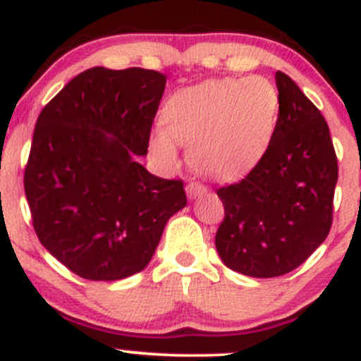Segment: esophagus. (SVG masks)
<instances>
[{
	"mask_svg": "<svg viewBox=\"0 0 361 361\" xmlns=\"http://www.w3.org/2000/svg\"><path fill=\"white\" fill-rule=\"evenodd\" d=\"M204 193H207V186L202 185L200 181H190L186 185V195H188V198H197Z\"/></svg>",
	"mask_w": 361,
	"mask_h": 361,
	"instance_id": "1",
	"label": "esophagus"
}]
</instances>
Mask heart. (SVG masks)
<instances>
[{
    "mask_svg": "<svg viewBox=\"0 0 361 361\" xmlns=\"http://www.w3.org/2000/svg\"><path fill=\"white\" fill-rule=\"evenodd\" d=\"M280 111L276 86L263 76L222 78L178 90L164 103L151 149L175 163L176 146L188 147L197 171L235 180L263 159L275 135Z\"/></svg>",
    "mask_w": 361,
    "mask_h": 361,
    "instance_id": "obj_1",
    "label": "heart"
}]
</instances>
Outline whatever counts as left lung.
Listing matches in <instances>:
<instances>
[{
    "mask_svg": "<svg viewBox=\"0 0 361 361\" xmlns=\"http://www.w3.org/2000/svg\"><path fill=\"white\" fill-rule=\"evenodd\" d=\"M280 111L267 154L238 183L217 195L224 219L215 247L231 270L271 279L295 270L333 224L338 157L317 106L276 71Z\"/></svg>",
    "mask_w": 361,
    "mask_h": 361,
    "instance_id": "obj_1",
    "label": "left lung"
}]
</instances>
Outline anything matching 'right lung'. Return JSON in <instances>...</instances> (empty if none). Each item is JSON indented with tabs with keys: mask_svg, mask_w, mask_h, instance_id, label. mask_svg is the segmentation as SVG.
<instances>
[{
	"mask_svg": "<svg viewBox=\"0 0 361 361\" xmlns=\"http://www.w3.org/2000/svg\"><path fill=\"white\" fill-rule=\"evenodd\" d=\"M166 76L91 68L40 111L23 188L34 231L86 280L114 281L147 267L168 219L186 205L183 180L147 171L149 137Z\"/></svg>",
	"mask_w": 361,
	"mask_h": 361,
	"instance_id": "right-lung-1",
	"label": "right lung"
}]
</instances>
